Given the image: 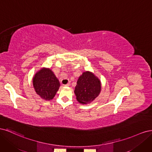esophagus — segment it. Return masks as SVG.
Here are the masks:
<instances>
[{"mask_svg": "<svg viewBox=\"0 0 152 152\" xmlns=\"http://www.w3.org/2000/svg\"><path fill=\"white\" fill-rule=\"evenodd\" d=\"M70 82H68V84H65V86H70Z\"/></svg>", "mask_w": 152, "mask_h": 152, "instance_id": "esophagus-1", "label": "esophagus"}]
</instances>
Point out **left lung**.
I'll use <instances>...</instances> for the list:
<instances>
[{"instance_id": "1", "label": "left lung", "mask_w": 152, "mask_h": 152, "mask_svg": "<svg viewBox=\"0 0 152 152\" xmlns=\"http://www.w3.org/2000/svg\"><path fill=\"white\" fill-rule=\"evenodd\" d=\"M100 91L99 80L93 73L86 72L78 79L74 92L78 102L82 104H87L97 97Z\"/></svg>"}]
</instances>
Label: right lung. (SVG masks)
Instances as JSON below:
<instances>
[{
	"instance_id": "1",
	"label": "right lung",
	"mask_w": 152,
	"mask_h": 152,
	"mask_svg": "<svg viewBox=\"0 0 152 152\" xmlns=\"http://www.w3.org/2000/svg\"><path fill=\"white\" fill-rule=\"evenodd\" d=\"M33 84L37 94L46 100L52 99L60 86L57 78L49 68H42L37 73Z\"/></svg>"
}]
</instances>
